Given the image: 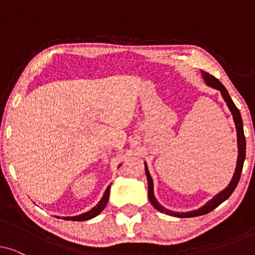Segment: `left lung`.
Masks as SVG:
<instances>
[{
    "label": "left lung",
    "mask_w": 255,
    "mask_h": 255,
    "mask_svg": "<svg viewBox=\"0 0 255 255\" xmlns=\"http://www.w3.org/2000/svg\"><path fill=\"white\" fill-rule=\"evenodd\" d=\"M202 76H203L205 83L208 86L212 87V88L217 89L221 92L223 99L228 104L230 111H231L232 116H233V121H235L236 124V130H237V141H238V159H237V167H236V172L233 174V177L231 180V182L228 187L225 188L224 190H222L221 193L216 195V196L208 202L207 204H204L203 207H201L200 209L194 211H189V212H174L170 211L168 209L163 208L161 204L159 203L158 201L155 200L154 193H153V180L151 175H149L147 165L145 162V173L146 176H147V182H148V198L151 204L154 207L156 210L162 212V214L169 215V216H174V217H180V218H188V217H197V216H202L208 214L218 207L219 204H222L223 202L228 200V198L231 196V194L233 193V190L236 189L237 184H238L239 180H240V175H242V170H243V166H244V161H245V155H246V140H245V134H244V128H243V120H242V115H240V111L238 108L236 107V104L233 103V101L231 97H230L228 90L224 86L222 85L221 81L218 79H216L215 76H212L209 74L207 72L202 71Z\"/></svg>",
    "instance_id": "8db88e82"
}]
</instances>
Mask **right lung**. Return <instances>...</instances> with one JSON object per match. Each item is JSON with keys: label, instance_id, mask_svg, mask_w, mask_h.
<instances>
[{"label": "right lung", "instance_id": "right-lung-1", "mask_svg": "<svg viewBox=\"0 0 255 255\" xmlns=\"http://www.w3.org/2000/svg\"><path fill=\"white\" fill-rule=\"evenodd\" d=\"M111 186V184H110ZM110 186L106 189V193H104L102 200H101L99 203H97L95 207H94L92 210L85 212V214H81L79 216H73V217H62V219H66V221H73V222H83L88 221V219H92L96 217L97 215H100L101 212L103 211V209L106 208V205L109 201V194H110Z\"/></svg>", "mask_w": 255, "mask_h": 255}]
</instances>
